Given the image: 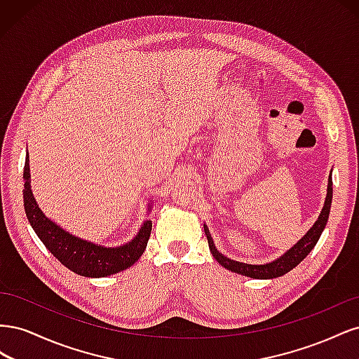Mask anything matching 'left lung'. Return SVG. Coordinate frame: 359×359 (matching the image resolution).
<instances>
[{"label":"left lung","instance_id":"1","mask_svg":"<svg viewBox=\"0 0 359 359\" xmlns=\"http://www.w3.org/2000/svg\"><path fill=\"white\" fill-rule=\"evenodd\" d=\"M331 202H332V178L330 175L328 178V193H327V198H325V205L320 211L319 219L314 222L311 229L304 235L301 240L293 245L292 248H289L287 252L273 260L271 264H265V265H250V264H243V262H236V260H232L229 257L223 256L219 250L215 248L214 241L211 238V233L208 231V227L203 224V231L206 235V240H208V245L212 256L215 257L217 262H219L222 266L227 268L229 271H233L236 274H241V276H247V277H252V278H260V280H265V278H277L285 276L286 273H289L290 269L295 268L298 264L302 262V259H306V256L311 252L316 245V243L319 241V238L325 229V226H327L328 222V217H330V210H331Z\"/></svg>","mask_w":359,"mask_h":359}]
</instances>
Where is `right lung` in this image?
Wrapping results in <instances>:
<instances>
[{
	"instance_id": "right-lung-1",
	"label": "right lung",
	"mask_w": 359,
	"mask_h": 359,
	"mask_svg": "<svg viewBox=\"0 0 359 359\" xmlns=\"http://www.w3.org/2000/svg\"><path fill=\"white\" fill-rule=\"evenodd\" d=\"M29 157L24 168V206L28 222L41 243L60 262L83 277H106L132 266L144 255L153 223L145 220L132 241L119 247H103L66 232L41 212L29 186Z\"/></svg>"
}]
</instances>
